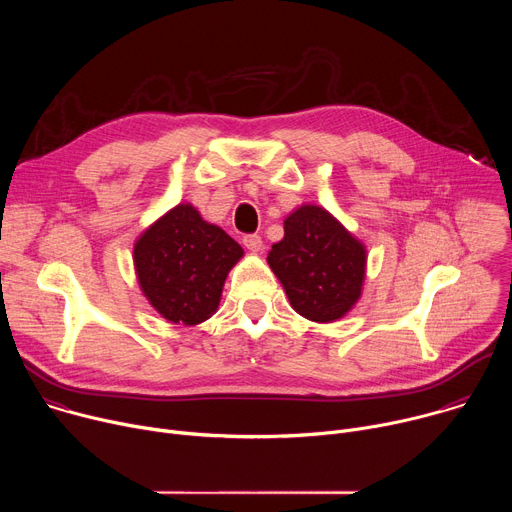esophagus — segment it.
<instances>
[{
  "instance_id": "34e87169",
  "label": "esophagus",
  "mask_w": 512,
  "mask_h": 512,
  "mask_svg": "<svg viewBox=\"0 0 512 512\" xmlns=\"http://www.w3.org/2000/svg\"><path fill=\"white\" fill-rule=\"evenodd\" d=\"M243 245H245L249 251L257 253V251L263 249V239H261L259 235H245V237H243Z\"/></svg>"
}]
</instances>
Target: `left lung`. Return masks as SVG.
Listing matches in <instances>:
<instances>
[{"mask_svg": "<svg viewBox=\"0 0 512 512\" xmlns=\"http://www.w3.org/2000/svg\"><path fill=\"white\" fill-rule=\"evenodd\" d=\"M283 239L267 263L281 281L291 308L312 322L342 318L360 298L367 251L336 218L304 204L283 223Z\"/></svg>", "mask_w": 512, "mask_h": 512, "instance_id": "left-lung-1", "label": "left lung"}]
</instances>
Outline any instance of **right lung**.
Listing matches in <instances>:
<instances>
[{"mask_svg": "<svg viewBox=\"0 0 512 512\" xmlns=\"http://www.w3.org/2000/svg\"><path fill=\"white\" fill-rule=\"evenodd\" d=\"M243 249L221 227L178 204L145 231L133 249L139 287L170 322L194 326L221 304L223 285Z\"/></svg>", "mask_w": 512, "mask_h": 512, "instance_id": "obj_1", "label": "right lung"}]
</instances>
